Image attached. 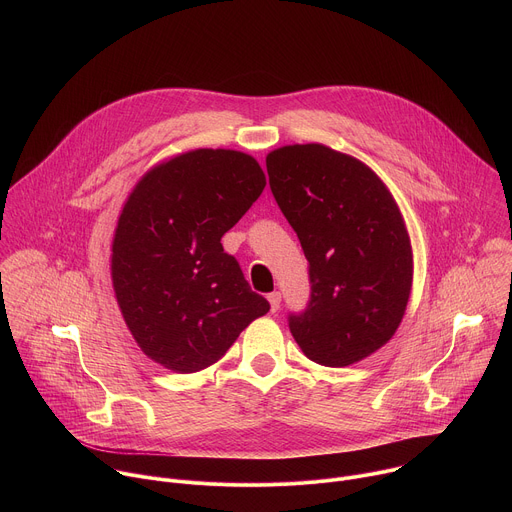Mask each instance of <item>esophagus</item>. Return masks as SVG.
<instances>
[{"label": "esophagus", "mask_w": 512, "mask_h": 512, "mask_svg": "<svg viewBox=\"0 0 512 512\" xmlns=\"http://www.w3.org/2000/svg\"><path fill=\"white\" fill-rule=\"evenodd\" d=\"M267 300H269L271 312L275 314V312L279 310V304H281V294H279V291H273V294H269V296H267Z\"/></svg>", "instance_id": "34e87169"}]
</instances>
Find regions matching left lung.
I'll list each match as a JSON object with an SVG mask.
<instances>
[{
  "label": "left lung",
  "mask_w": 512,
  "mask_h": 512,
  "mask_svg": "<svg viewBox=\"0 0 512 512\" xmlns=\"http://www.w3.org/2000/svg\"><path fill=\"white\" fill-rule=\"evenodd\" d=\"M265 164L310 263L312 298L289 330L324 367L360 362L393 338L407 310L413 251L403 214L367 164L328 145H283Z\"/></svg>",
  "instance_id": "1"
}]
</instances>
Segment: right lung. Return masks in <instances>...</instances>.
<instances>
[{"instance_id": "add662e5", "label": "right lung", "mask_w": 512, "mask_h": 512, "mask_svg": "<svg viewBox=\"0 0 512 512\" xmlns=\"http://www.w3.org/2000/svg\"><path fill=\"white\" fill-rule=\"evenodd\" d=\"M259 162L237 150H190L145 172L111 245V281L141 352L174 373L221 358L269 312L223 249L265 188Z\"/></svg>"}]
</instances>
